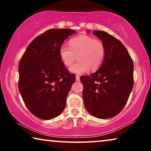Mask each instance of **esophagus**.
Returning <instances> with one entry per match:
<instances>
[{
  "label": "esophagus",
  "mask_w": 151,
  "mask_h": 151,
  "mask_svg": "<svg viewBox=\"0 0 151 151\" xmlns=\"http://www.w3.org/2000/svg\"><path fill=\"white\" fill-rule=\"evenodd\" d=\"M76 80H77V81H80V76H78V75L76 76Z\"/></svg>",
  "instance_id": "obj_1"
}]
</instances>
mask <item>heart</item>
Instances as JSON below:
<instances>
[{
    "label": "heart",
    "mask_w": 151,
    "mask_h": 151,
    "mask_svg": "<svg viewBox=\"0 0 151 151\" xmlns=\"http://www.w3.org/2000/svg\"><path fill=\"white\" fill-rule=\"evenodd\" d=\"M69 46L62 45L58 55L65 66L71 65L77 56L78 61L70 67L73 73L82 74L90 68L96 70L104 63L106 57V47L102 40L88 35H79L69 41Z\"/></svg>",
    "instance_id": "1"
}]
</instances>
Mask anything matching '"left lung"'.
<instances>
[{
    "label": "left lung",
    "instance_id": "8db88e82",
    "mask_svg": "<svg viewBox=\"0 0 151 151\" xmlns=\"http://www.w3.org/2000/svg\"><path fill=\"white\" fill-rule=\"evenodd\" d=\"M104 43L106 57L101 67L90 76L80 77L84 104L88 112L100 119L119 114L133 87V62L119 40L103 31L95 30Z\"/></svg>",
    "mask_w": 151,
    "mask_h": 151
}]
</instances>
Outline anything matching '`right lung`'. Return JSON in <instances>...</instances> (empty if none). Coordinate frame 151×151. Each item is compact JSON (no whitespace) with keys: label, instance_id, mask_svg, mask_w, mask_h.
Listing matches in <instances>:
<instances>
[{"label":"right lung","instance_id":"right-lung-1","mask_svg":"<svg viewBox=\"0 0 151 151\" xmlns=\"http://www.w3.org/2000/svg\"><path fill=\"white\" fill-rule=\"evenodd\" d=\"M76 32L51 29L28 45L18 67V88L26 106L35 116L51 119L58 116L76 76L70 73L58 55L64 40Z\"/></svg>","mask_w":151,"mask_h":151}]
</instances>
